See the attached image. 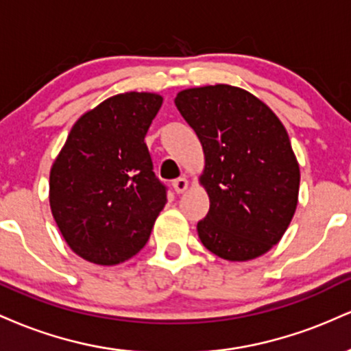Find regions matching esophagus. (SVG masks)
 <instances>
[{
  "label": "esophagus",
  "instance_id": "esophagus-1",
  "mask_svg": "<svg viewBox=\"0 0 351 351\" xmlns=\"http://www.w3.org/2000/svg\"><path fill=\"white\" fill-rule=\"evenodd\" d=\"M173 188H175V191L178 193H184L186 191L188 188V180L186 178H176L175 181H173Z\"/></svg>",
  "mask_w": 351,
  "mask_h": 351
}]
</instances>
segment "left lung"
I'll use <instances>...</instances> for the list:
<instances>
[{
	"mask_svg": "<svg viewBox=\"0 0 351 351\" xmlns=\"http://www.w3.org/2000/svg\"><path fill=\"white\" fill-rule=\"evenodd\" d=\"M175 104L206 160L201 243L228 261L263 256L284 236L299 199L300 170L287 130L264 102L226 84L181 90Z\"/></svg>",
	"mask_w": 351,
	"mask_h": 351,
	"instance_id": "8db88e82",
	"label": "left lung"
}]
</instances>
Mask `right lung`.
Segmentation results:
<instances>
[{
	"label": "right lung",
	"mask_w": 351,
	"mask_h": 351,
	"mask_svg": "<svg viewBox=\"0 0 351 351\" xmlns=\"http://www.w3.org/2000/svg\"><path fill=\"white\" fill-rule=\"evenodd\" d=\"M163 99L125 92L104 100L72 127L49 176L51 211L82 259L115 265L147 244L167 204L145 135Z\"/></svg>",
	"instance_id": "right-lung-1"
}]
</instances>
